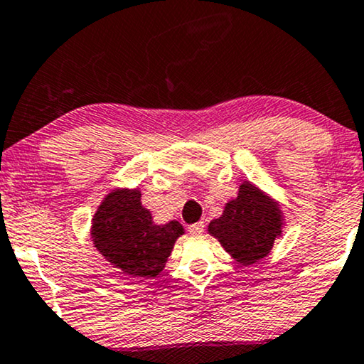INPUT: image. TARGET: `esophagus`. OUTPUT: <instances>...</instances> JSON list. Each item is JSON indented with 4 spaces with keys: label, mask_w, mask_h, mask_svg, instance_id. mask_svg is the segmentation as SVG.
<instances>
[{
    "label": "esophagus",
    "mask_w": 364,
    "mask_h": 364,
    "mask_svg": "<svg viewBox=\"0 0 364 364\" xmlns=\"http://www.w3.org/2000/svg\"><path fill=\"white\" fill-rule=\"evenodd\" d=\"M188 231H190L191 235H201V232L205 231V221L195 223V225H191L190 228H188Z\"/></svg>",
    "instance_id": "34e87169"
}]
</instances>
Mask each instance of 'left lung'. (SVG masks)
<instances>
[{
    "label": "left lung",
    "instance_id": "8db88e82",
    "mask_svg": "<svg viewBox=\"0 0 364 364\" xmlns=\"http://www.w3.org/2000/svg\"><path fill=\"white\" fill-rule=\"evenodd\" d=\"M284 223L279 201L246 179L238 196L228 201L223 215L210 223L208 232L236 263L250 266L271 253L274 241L283 235Z\"/></svg>",
    "mask_w": 364,
    "mask_h": 364
}]
</instances>
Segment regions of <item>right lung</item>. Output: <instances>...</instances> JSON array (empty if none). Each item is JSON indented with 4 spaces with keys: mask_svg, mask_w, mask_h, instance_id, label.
Wrapping results in <instances>:
<instances>
[{
    "mask_svg": "<svg viewBox=\"0 0 364 364\" xmlns=\"http://www.w3.org/2000/svg\"><path fill=\"white\" fill-rule=\"evenodd\" d=\"M91 241L103 258L136 279L156 278L185 228L176 220L156 225L139 188H114L91 220Z\"/></svg>",
    "mask_w": 364,
    "mask_h": 364,
    "instance_id": "1",
    "label": "right lung"
}]
</instances>
